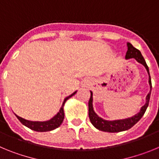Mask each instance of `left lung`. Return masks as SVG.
<instances>
[{
    "mask_svg": "<svg viewBox=\"0 0 159 159\" xmlns=\"http://www.w3.org/2000/svg\"><path fill=\"white\" fill-rule=\"evenodd\" d=\"M125 58L127 60L132 58L135 59L138 62L143 64L146 67L149 75V84H150L151 90H150V92L148 93V95L146 97V103L142 107L139 113L133 116L132 117L124 119H118V120H105V119L99 117L95 113V111H94L93 104H92V102H93V93H92V92H91V97H90L89 102H88V115H89L90 121L95 128L99 130H102V131L115 133V132L124 131V130H127L128 129L131 128L134 124H136L141 119V118L143 117L144 113L146 112V110H147V107L149 105L152 85H151V76H150V72H149V67L147 66V63H146L145 60L143 58V55L141 54L139 50L135 48L131 43H127V52L126 53V57Z\"/></svg>",
    "mask_w": 159,
    "mask_h": 159,
    "instance_id": "8db88e82",
    "label": "left lung"
}]
</instances>
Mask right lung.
Instances as JSON below:
<instances>
[{
  "instance_id": "1",
  "label": "right lung",
  "mask_w": 159,
  "mask_h": 159,
  "mask_svg": "<svg viewBox=\"0 0 159 159\" xmlns=\"http://www.w3.org/2000/svg\"><path fill=\"white\" fill-rule=\"evenodd\" d=\"M76 92L71 94L69 96L66 97L64 99V102H63L62 107H60V111L53 118L51 119H49L48 121H43V122H38V121H29L27 119H25L23 118L20 117V116H16L17 119H19L20 123L23 125H25V127H29L31 130H33L35 131H39V132H44V131H50V130H55L56 128L59 127L63 123L64 119V106L66 101L67 99L71 98V96L75 95Z\"/></svg>"
}]
</instances>
